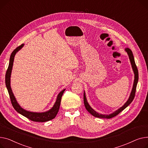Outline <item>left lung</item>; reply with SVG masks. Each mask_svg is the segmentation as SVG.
Returning a JSON list of instances; mask_svg holds the SVG:
<instances>
[{"instance_id":"left-lung-1","label":"left lung","mask_w":148,"mask_h":148,"mask_svg":"<svg viewBox=\"0 0 148 148\" xmlns=\"http://www.w3.org/2000/svg\"><path fill=\"white\" fill-rule=\"evenodd\" d=\"M125 51L126 53H127L130 63H131L132 64V67L133 71L134 74V82H133V88L131 91V93H130V95L129 96V98L128 99L127 101L125 103L124 105L121 107L120 108H119L118 109H117L116 110L114 111L112 114H110L109 115H105V114H99V113L97 112L96 111H95L89 105V103L87 101V99H86V95H85V92H84V105L85 107L86 108V109L88 110V112H89L90 114L97 118H107V119H109V118H112L113 117H114L115 116H116L118 114H119L121 112H122L124 109H125L130 103H131L134 98V95H135V92H136V86H137V84L138 82V70L137 66L136 65L135 63V61H134V56L133 54V53L132 50L127 48L125 49Z\"/></svg>"}]
</instances>
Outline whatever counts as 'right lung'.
Returning a JSON list of instances; mask_svg holds the SVG:
<instances>
[{"instance_id": "right-lung-1", "label": "right lung", "mask_w": 148, "mask_h": 148, "mask_svg": "<svg viewBox=\"0 0 148 148\" xmlns=\"http://www.w3.org/2000/svg\"><path fill=\"white\" fill-rule=\"evenodd\" d=\"M24 44L23 43V44L21 45L18 47H17L13 51V52L11 55L10 59V63H9L8 70L6 71V75H5V84H6V88L8 90L9 94H10V97L11 99L12 105L14 108L15 109V110L17 112L19 113V114H20L21 115H23L24 116L27 118L31 121H35V122H41V123L46 122V121H48L54 119L56 116L57 113L59 110L61 100H62V97L66 89L63 90L62 91H60L58 93L56 99V101L53 106L52 107V108H51L49 110L46 112H30V111L26 110L21 107V106L18 103V102H17L16 98L15 97L14 94L11 89V75L12 73L15 56L17 52L19 51L24 47Z\"/></svg>"}]
</instances>
